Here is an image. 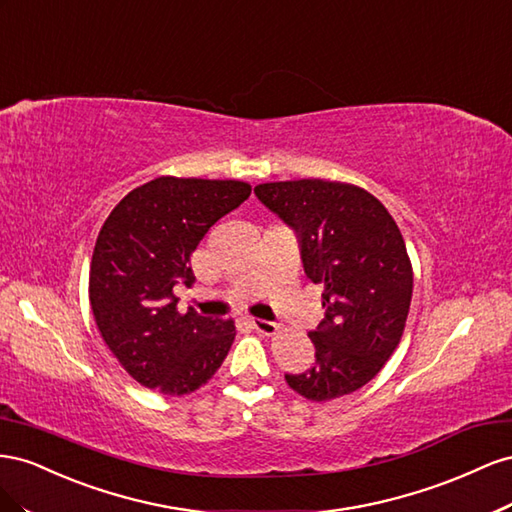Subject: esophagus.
Instances as JSON below:
<instances>
[{
  "label": "esophagus",
  "instance_id": "esophagus-1",
  "mask_svg": "<svg viewBox=\"0 0 512 512\" xmlns=\"http://www.w3.org/2000/svg\"><path fill=\"white\" fill-rule=\"evenodd\" d=\"M251 326L253 330L266 334V337H272V334L279 332V324H274V321H266V319H251Z\"/></svg>",
  "mask_w": 512,
  "mask_h": 512
}]
</instances>
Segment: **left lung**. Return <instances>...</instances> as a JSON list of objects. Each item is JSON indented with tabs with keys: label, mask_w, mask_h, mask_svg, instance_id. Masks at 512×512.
I'll use <instances>...</instances> for the list:
<instances>
[{
	"label": "left lung",
	"mask_w": 512,
	"mask_h": 512,
	"mask_svg": "<svg viewBox=\"0 0 512 512\" xmlns=\"http://www.w3.org/2000/svg\"><path fill=\"white\" fill-rule=\"evenodd\" d=\"M255 195L300 233L304 272L324 285L326 319L309 334L317 360L285 382L315 403L360 390L399 347L410 313L414 270L401 229L356 184L266 182Z\"/></svg>",
	"instance_id": "1"
}]
</instances>
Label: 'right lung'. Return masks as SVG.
<instances>
[{
	"label": "right lung",
	"mask_w": 512,
	"mask_h": 512,
	"mask_svg": "<svg viewBox=\"0 0 512 512\" xmlns=\"http://www.w3.org/2000/svg\"><path fill=\"white\" fill-rule=\"evenodd\" d=\"M251 195L240 180L163 175L133 188L100 227L90 304L102 341L145 388L182 397L208 384L236 339L233 319L178 313L173 287L208 229Z\"/></svg>",
	"instance_id": "obj_1"
}]
</instances>
